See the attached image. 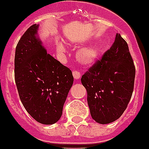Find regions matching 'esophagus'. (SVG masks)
Masks as SVG:
<instances>
[{
  "label": "esophagus",
  "mask_w": 149,
  "mask_h": 149,
  "mask_svg": "<svg viewBox=\"0 0 149 149\" xmlns=\"http://www.w3.org/2000/svg\"><path fill=\"white\" fill-rule=\"evenodd\" d=\"M72 74H73L74 78L75 79V80H78V79H80V77H81V73L76 70L72 71Z\"/></svg>",
  "instance_id": "34e87169"
}]
</instances>
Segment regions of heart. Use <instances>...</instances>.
<instances>
[{
	"label": "heart",
	"mask_w": 149,
	"mask_h": 149,
	"mask_svg": "<svg viewBox=\"0 0 149 149\" xmlns=\"http://www.w3.org/2000/svg\"><path fill=\"white\" fill-rule=\"evenodd\" d=\"M56 50L60 54H64L65 52V45L61 42L56 45ZM101 51V46L98 43H92L88 45L81 47L77 51L76 56L81 63L84 65H93L99 57Z\"/></svg>",
	"instance_id": "b5f03b06"
}]
</instances>
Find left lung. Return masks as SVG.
<instances>
[{
	"mask_svg": "<svg viewBox=\"0 0 149 149\" xmlns=\"http://www.w3.org/2000/svg\"><path fill=\"white\" fill-rule=\"evenodd\" d=\"M135 67L126 41L116 33L111 48L81 77L92 118L109 124L126 110L134 90Z\"/></svg>",
	"mask_w": 149,
	"mask_h": 149,
	"instance_id": "obj_1",
	"label": "left lung"
}]
</instances>
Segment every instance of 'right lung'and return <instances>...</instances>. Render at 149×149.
<instances>
[{
    "mask_svg": "<svg viewBox=\"0 0 149 149\" xmlns=\"http://www.w3.org/2000/svg\"><path fill=\"white\" fill-rule=\"evenodd\" d=\"M39 24L27 30L15 54V81L29 114L44 125L56 123L73 84L72 71L47 52L38 36Z\"/></svg>",
    "mask_w": 149,
    "mask_h": 149,
    "instance_id": "add662e5",
    "label": "right lung"
}]
</instances>
